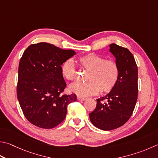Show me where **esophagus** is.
<instances>
[{
  "mask_svg": "<svg viewBox=\"0 0 158 158\" xmlns=\"http://www.w3.org/2000/svg\"><path fill=\"white\" fill-rule=\"evenodd\" d=\"M77 99L80 100V101H85L86 98H85V97H82L81 96H77Z\"/></svg>",
  "mask_w": 158,
  "mask_h": 158,
  "instance_id": "34e87169",
  "label": "esophagus"
}]
</instances>
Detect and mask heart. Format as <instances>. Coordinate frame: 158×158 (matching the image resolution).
Segmentation results:
<instances>
[{
    "label": "heart",
    "instance_id": "1",
    "mask_svg": "<svg viewBox=\"0 0 158 158\" xmlns=\"http://www.w3.org/2000/svg\"><path fill=\"white\" fill-rule=\"evenodd\" d=\"M80 67L88 71L84 83H74L69 87L70 92L81 97H88L102 93H108L115 86L119 79V68L113 60L90 53L79 57ZM62 76L68 81L74 79L76 67L72 59L65 61L61 67Z\"/></svg>",
    "mask_w": 158,
    "mask_h": 158
}]
</instances>
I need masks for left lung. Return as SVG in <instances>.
Listing matches in <instances>:
<instances>
[{
	"mask_svg": "<svg viewBox=\"0 0 158 158\" xmlns=\"http://www.w3.org/2000/svg\"><path fill=\"white\" fill-rule=\"evenodd\" d=\"M109 47L119 68L118 81L110 93L97 99L95 109L89 114L92 124L104 131L117 128L128 121L138 94L137 66L133 55L127 48L115 44H110Z\"/></svg>",
	"mask_w": 158,
	"mask_h": 158,
	"instance_id": "8db88e82",
	"label": "left lung"
}]
</instances>
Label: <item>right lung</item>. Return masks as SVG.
<instances>
[{"label": "right lung", "mask_w": 158, "mask_h": 158, "mask_svg": "<svg viewBox=\"0 0 158 158\" xmlns=\"http://www.w3.org/2000/svg\"><path fill=\"white\" fill-rule=\"evenodd\" d=\"M76 54L48 43L30 45L20 60L17 97L31 124L50 129L61 123L75 94H63L66 84L61 72L65 61Z\"/></svg>", "instance_id": "obj_1"}]
</instances>
